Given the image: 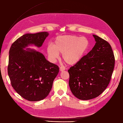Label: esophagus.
Listing matches in <instances>:
<instances>
[{
    "mask_svg": "<svg viewBox=\"0 0 123 123\" xmlns=\"http://www.w3.org/2000/svg\"><path fill=\"white\" fill-rule=\"evenodd\" d=\"M65 69H66L65 67V66H62L61 67H60V70H61V71H64Z\"/></svg>",
    "mask_w": 123,
    "mask_h": 123,
    "instance_id": "34e87169",
    "label": "esophagus"
}]
</instances>
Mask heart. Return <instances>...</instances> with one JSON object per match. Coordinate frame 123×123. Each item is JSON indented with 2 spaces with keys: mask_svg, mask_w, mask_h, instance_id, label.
Instances as JSON below:
<instances>
[{
  "mask_svg": "<svg viewBox=\"0 0 123 123\" xmlns=\"http://www.w3.org/2000/svg\"><path fill=\"white\" fill-rule=\"evenodd\" d=\"M89 48V41L85 37L62 36L55 39L53 46H48L47 52L49 57L52 61L58 57V53H61L63 59L69 65H73L81 60Z\"/></svg>",
  "mask_w": 123,
  "mask_h": 123,
  "instance_id": "1",
  "label": "heart"
}]
</instances>
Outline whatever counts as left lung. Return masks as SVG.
<instances>
[{"mask_svg": "<svg viewBox=\"0 0 123 123\" xmlns=\"http://www.w3.org/2000/svg\"><path fill=\"white\" fill-rule=\"evenodd\" d=\"M96 42L92 50L70 68L69 85L74 96L83 100L98 97L110 82L115 57L110 44L93 35Z\"/></svg>", "mask_w": 123, "mask_h": 123, "instance_id": "1", "label": "left lung"}]
</instances>
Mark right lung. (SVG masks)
I'll list each match as a JSON object with an SVG mask.
<instances>
[{"label": "right lung", "instance_id": "1", "mask_svg": "<svg viewBox=\"0 0 123 123\" xmlns=\"http://www.w3.org/2000/svg\"><path fill=\"white\" fill-rule=\"evenodd\" d=\"M48 35L47 32L24 35L16 40L10 49L8 73L11 85L28 101L44 99L59 72L58 66L48 61L42 53L23 49L32 44L40 47Z\"/></svg>", "mask_w": 123, "mask_h": 123}]
</instances>
